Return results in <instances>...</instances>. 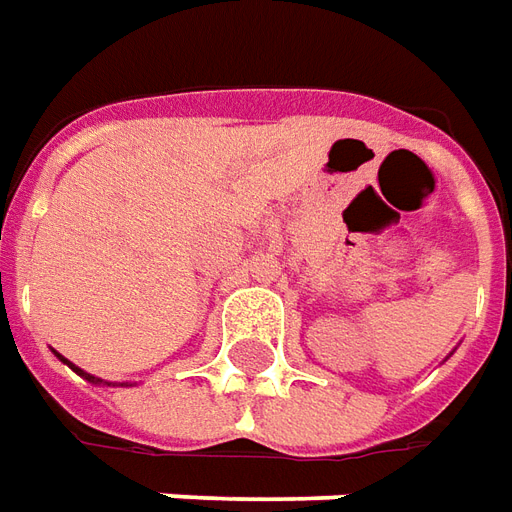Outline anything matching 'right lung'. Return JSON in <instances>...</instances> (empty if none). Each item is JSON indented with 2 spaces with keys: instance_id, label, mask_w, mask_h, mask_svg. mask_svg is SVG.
<instances>
[{
  "instance_id": "add662e5",
  "label": "right lung",
  "mask_w": 512,
  "mask_h": 512,
  "mask_svg": "<svg viewBox=\"0 0 512 512\" xmlns=\"http://www.w3.org/2000/svg\"><path fill=\"white\" fill-rule=\"evenodd\" d=\"M55 355H57V352H55ZM57 357H60V360H63V363H66V366H69V368H74V371L80 374L82 380L94 382V385H99V382H102V380H99V377H94V374H88V371H82V368H77V366H74V363H69V360H66V357H63V355H57ZM105 385H110V382H105Z\"/></svg>"
}]
</instances>
